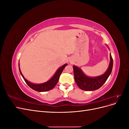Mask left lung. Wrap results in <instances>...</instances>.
Returning a JSON list of instances; mask_svg holds the SVG:
<instances>
[{"label":"left lung","mask_w":129,"mask_h":129,"mask_svg":"<svg viewBox=\"0 0 129 129\" xmlns=\"http://www.w3.org/2000/svg\"><path fill=\"white\" fill-rule=\"evenodd\" d=\"M110 64L107 72L102 75L94 77H88L85 75L80 68L74 66V79L78 87L85 91L95 90L102 87L112 72L113 59L111 54H110Z\"/></svg>","instance_id":"obj_1"}]
</instances>
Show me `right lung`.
I'll return each instance as SVG.
<instances>
[{"mask_svg": "<svg viewBox=\"0 0 129 129\" xmlns=\"http://www.w3.org/2000/svg\"><path fill=\"white\" fill-rule=\"evenodd\" d=\"M67 65V64L66 63L61 66V67H60L57 69V71L56 72L55 74H54V75L49 81L46 82H45L44 83H41V84H34L30 82H29L28 80H27L24 77V76H23L20 71V68H19V71H20V74L21 75L22 77H23V79H24V80H25V82L30 88H32V89L34 90H36L37 91L43 92V91H49L50 90L52 89L55 86L56 84L57 83V82L58 81V80H59V77L61 74L62 73V71H63L64 68Z\"/></svg>", "mask_w": 129, "mask_h": 129, "instance_id": "obj_1", "label": "right lung"}]
</instances>
